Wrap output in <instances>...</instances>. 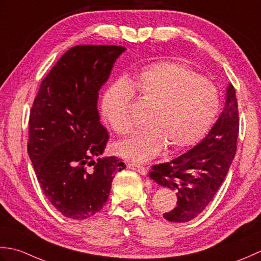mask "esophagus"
<instances>
[{
    "mask_svg": "<svg viewBox=\"0 0 261 261\" xmlns=\"http://www.w3.org/2000/svg\"><path fill=\"white\" fill-rule=\"evenodd\" d=\"M126 166L128 169L135 170V171H137L138 173H141L143 175L146 174V169L144 167L140 166V164H136V163H133V162H126Z\"/></svg>",
    "mask_w": 261,
    "mask_h": 261,
    "instance_id": "esophagus-1",
    "label": "esophagus"
}]
</instances>
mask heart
<instances>
[{
    "instance_id": "b5f03b06",
    "label": "heart",
    "mask_w": 261,
    "mask_h": 261,
    "mask_svg": "<svg viewBox=\"0 0 261 261\" xmlns=\"http://www.w3.org/2000/svg\"><path fill=\"white\" fill-rule=\"evenodd\" d=\"M135 93L152 106L145 118L147 127L116 150L135 162L155 158L167 145L168 151H180L195 145L208 130L220 106L213 84L191 68L175 62L148 65L129 81L118 79L106 90L101 113L115 133L125 135L134 123L130 106Z\"/></svg>"
}]
</instances>
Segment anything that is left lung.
Segmentation results:
<instances>
[{
    "label": "left lung",
    "mask_w": 261,
    "mask_h": 261,
    "mask_svg": "<svg viewBox=\"0 0 261 261\" xmlns=\"http://www.w3.org/2000/svg\"><path fill=\"white\" fill-rule=\"evenodd\" d=\"M238 135V101L234 87L228 84L224 110L208 135L190 151L152 167L151 179L177 191V206L164 213V219L188 222L206 208L224 181L234 159Z\"/></svg>",
    "instance_id": "left-lung-1"
}]
</instances>
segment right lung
I'll return each mask as SVG.
<instances>
[{
	"mask_svg": "<svg viewBox=\"0 0 261 261\" xmlns=\"http://www.w3.org/2000/svg\"><path fill=\"white\" fill-rule=\"evenodd\" d=\"M125 50L72 47L42 80L31 107L29 158L45 196L68 219L84 220L102 210L115 174L126 168L116 156L100 158L109 134L97 108L99 90Z\"/></svg>",
	"mask_w": 261,
	"mask_h": 261,
	"instance_id": "obj_1",
	"label": "right lung"
}]
</instances>
